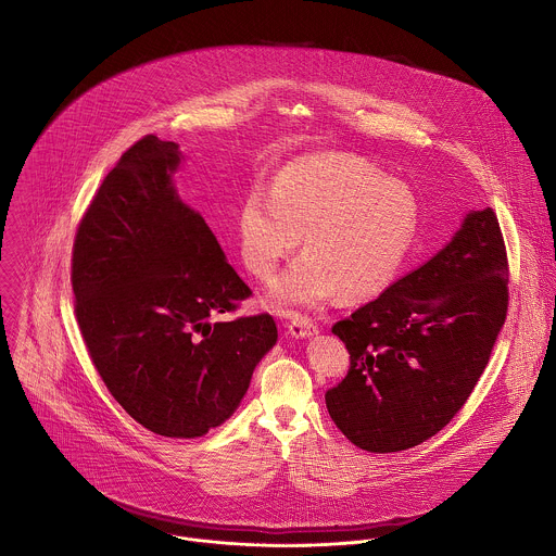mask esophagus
I'll use <instances>...</instances> for the list:
<instances>
[{
  "instance_id": "esophagus-1",
  "label": "esophagus",
  "mask_w": 556,
  "mask_h": 556,
  "mask_svg": "<svg viewBox=\"0 0 556 556\" xmlns=\"http://www.w3.org/2000/svg\"><path fill=\"white\" fill-rule=\"evenodd\" d=\"M318 331V325L311 317H302V315H293L289 323V333L293 338H311Z\"/></svg>"
}]
</instances>
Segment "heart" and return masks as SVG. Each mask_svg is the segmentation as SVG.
I'll use <instances>...</instances> for the list:
<instances>
[{"label":"heart","mask_w":556,"mask_h":556,"mask_svg":"<svg viewBox=\"0 0 556 556\" xmlns=\"http://www.w3.org/2000/svg\"><path fill=\"white\" fill-rule=\"evenodd\" d=\"M419 233V201L379 166L351 154H320L282 166L267 194L254 188L238 214L239 252L269 280L304 236V254L271 285L280 306H315L338 291L362 300L383 291Z\"/></svg>","instance_id":"obj_1"}]
</instances>
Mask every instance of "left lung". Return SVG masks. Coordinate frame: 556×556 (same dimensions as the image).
Returning <instances> with one entry per match:
<instances>
[{
  "label": "left lung",
  "mask_w": 556,
  "mask_h": 556,
  "mask_svg": "<svg viewBox=\"0 0 556 556\" xmlns=\"http://www.w3.org/2000/svg\"><path fill=\"white\" fill-rule=\"evenodd\" d=\"M509 269L496 214H467L428 263L331 331L351 355L325 394L342 434L375 454L402 452L465 406L507 317Z\"/></svg>",
  "instance_id": "1"
}]
</instances>
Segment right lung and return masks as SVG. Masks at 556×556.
<instances>
[{"label": "right lung", "instance_id": "1", "mask_svg": "<svg viewBox=\"0 0 556 556\" xmlns=\"http://www.w3.org/2000/svg\"><path fill=\"white\" fill-rule=\"evenodd\" d=\"M179 162L154 135L122 154L80 218L71 280L111 396L160 437L194 439L236 413L278 329L267 313L216 320L252 291L179 199Z\"/></svg>", "mask_w": 556, "mask_h": 556}]
</instances>
